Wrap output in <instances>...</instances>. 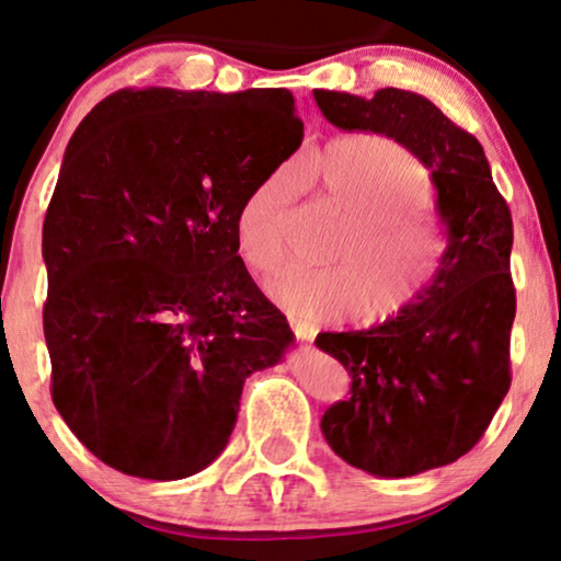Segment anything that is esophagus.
<instances>
[{
	"instance_id": "obj_1",
	"label": "esophagus",
	"mask_w": 561,
	"mask_h": 561,
	"mask_svg": "<svg viewBox=\"0 0 561 561\" xmlns=\"http://www.w3.org/2000/svg\"><path fill=\"white\" fill-rule=\"evenodd\" d=\"M289 325H293V331H295V335H297V339H300V341H312V335L318 333L316 328L300 323V320H297V318H289Z\"/></svg>"
}]
</instances>
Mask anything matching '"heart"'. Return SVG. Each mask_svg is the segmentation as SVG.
Here are the masks:
<instances>
[{"mask_svg": "<svg viewBox=\"0 0 561 561\" xmlns=\"http://www.w3.org/2000/svg\"><path fill=\"white\" fill-rule=\"evenodd\" d=\"M302 179L348 218L331 268H285L266 293L305 325L364 312L371 323L398 318L431 293L449 256L442 218L423 205L428 171L390 138L356 133L305 161ZM295 179L274 171L253 186L236 215V243L253 272L285 256V222Z\"/></svg>", "mask_w": 561, "mask_h": 561, "instance_id": "b5f03b06", "label": "heart"}]
</instances>
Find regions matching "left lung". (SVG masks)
<instances>
[{
  "label": "left lung",
  "mask_w": 561,
  "mask_h": 561,
  "mask_svg": "<svg viewBox=\"0 0 561 561\" xmlns=\"http://www.w3.org/2000/svg\"><path fill=\"white\" fill-rule=\"evenodd\" d=\"M312 94L335 128L379 133L421 159L449 233L444 272L415 308L369 331L316 339L351 375V398L328 408L320 428L343 461L377 477L451 465L511 390V210L480 140L425 96L394 87L371 100Z\"/></svg>",
  "instance_id": "1"
}]
</instances>
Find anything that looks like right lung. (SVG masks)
I'll list each match as a JSON object with an SVG mask.
<instances>
[{
  "instance_id": "1",
  "label": "right lung",
  "mask_w": 561,
  "mask_h": 561,
  "mask_svg": "<svg viewBox=\"0 0 561 561\" xmlns=\"http://www.w3.org/2000/svg\"><path fill=\"white\" fill-rule=\"evenodd\" d=\"M302 144L289 89H119L69 140L43 222L50 394L104 465H213L245 377L295 333L238 256L236 215Z\"/></svg>"
}]
</instances>
